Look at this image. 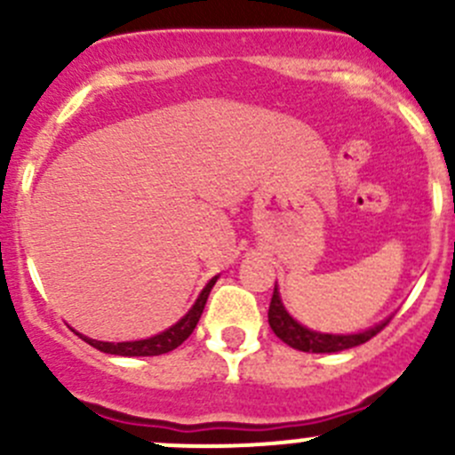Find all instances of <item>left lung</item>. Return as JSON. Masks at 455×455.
<instances>
[{"label": "left lung", "instance_id": "8db88e82", "mask_svg": "<svg viewBox=\"0 0 455 455\" xmlns=\"http://www.w3.org/2000/svg\"><path fill=\"white\" fill-rule=\"evenodd\" d=\"M389 319H392V316H389ZM389 319L380 321V323L371 325V328L356 334L316 332V330L306 328V325H301L299 321L292 319L291 313L286 310V306L282 304L277 283H275L273 299H270V308H268V323L270 328H273V332L277 334L286 346L295 347V350H301V352H315V355H330V352H341V350H350V347L361 346V343L370 341L371 337H376V334L389 323Z\"/></svg>", "mask_w": 455, "mask_h": 455}]
</instances>
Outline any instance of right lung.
Returning a JSON list of instances; mask_svg holds the SVG:
<instances>
[{
	"label": "right lung",
	"mask_w": 455,
	"mask_h": 455,
	"mask_svg": "<svg viewBox=\"0 0 455 455\" xmlns=\"http://www.w3.org/2000/svg\"><path fill=\"white\" fill-rule=\"evenodd\" d=\"M215 282H218V275H215L213 279H209V283L202 288V292L198 295V299H196V304L191 306L189 313L182 316L180 321H176L172 328L163 330V332L154 334V337H149V339L112 343V341H96V339H90V337H85V334H79V332H76V334H79V337L84 339L85 343H90L92 347L105 352V355H116V356H158V355H167V352L176 350L178 346H182V343L189 339V334L194 332V328L198 325L200 315H202V310H204L206 299H209V292H211V288L215 286Z\"/></svg>",
	"instance_id": "right-lung-1"
}]
</instances>
